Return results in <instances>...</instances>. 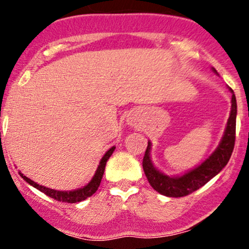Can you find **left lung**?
Listing matches in <instances>:
<instances>
[{
	"label": "left lung",
	"mask_w": 249,
	"mask_h": 249,
	"mask_svg": "<svg viewBox=\"0 0 249 249\" xmlns=\"http://www.w3.org/2000/svg\"><path fill=\"white\" fill-rule=\"evenodd\" d=\"M230 90L233 93L232 89H230ZM235 127L236 99L235 95L233 93L231 115L230 118H228L224 137H222L219 146L199 166L179 177L165 176L164 173H161L160 171H158L153 166L150 157L151 142H148L144 159H142V168H144L145 176H146L151 186L162 196H173V198L188 196V194L193 193L194 191L199 190L200 187H202L211 179L214 178L227 165L234 150V144H235Z\"/></svg>",
	"instance_id": "1"
}]
</instances>
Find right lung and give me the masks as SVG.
Here are the masks:
<instances>
[{"label": "right lung", "mask_w": 249, "mask_h": 249, "mask_svg": "<svg viewBox=\"0 0 249 249\" xmlns=\"http://www.w3.org/2000/svg\"><path fill=\"white\" fill-rule=\"evenodd\" d=\"M115 146H112L110 150L107 151V153L103 156L101 162H99L98 167H97V171L93 176V178L91 179V181L89 182L88 185H85L84 187L82 188H77V190L73 191H57V190H51V188H48L45 186H42V185H38L37 182L33 181V180L27 178V177L23 176L21 172H18L21 174V177L23 178L28 184H30L31 186H34L37 188L38 191H41L44 194H47L48 196L50 198L57 200V201H62V202H69V204H75V202H79L82 200H85L89 196H92L93 193L98 190L99 185H101L103 174H104V170H105V165H107V161L108 160V158L111 157V154L113 153L115 151Z\"/></svg>", "instance_id": "1"}]
</instances>
